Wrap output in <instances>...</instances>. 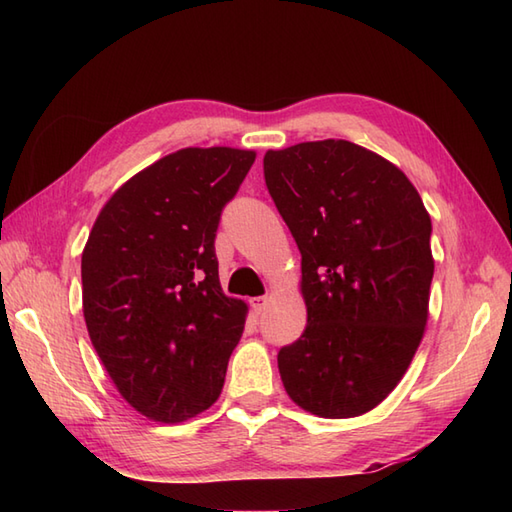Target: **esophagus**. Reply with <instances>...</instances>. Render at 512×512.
Listing matches in <instances>:
<instances>
[{
	"instance_id": "obj_1",
	"label": "esophagus",
	"mask_w": 512,
	"mask_h": 512,
	"mask_svg": "<svg viewBox=\"0 0 512 512\" xmlns=\"http://www.w3.org/2000/svg\"><path fill=\"white\" fill-rule=\"evenodd\" d=\"M266 306H268V299H266V297H255V299H250V308H253V312H255V314H262V312L266 310Z\"/></svg>"
}]
</instances>
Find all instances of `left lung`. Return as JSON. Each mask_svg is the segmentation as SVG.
Instances as JSON below:
<instances>
[{"label": "left lung", "mask_w": 512, "mask_h": 512, "mask_svg": "<svg viewBox=\"0 0 512 512\" xmlns=\"http://www.w3.org/2000/svg\"><path fill=\"white\" fill-rule=\"evenodd\" d=\"M264 178L301 253L308 325L277 354L288 396L354 418L405 376L429 317L431 217L396 165L350 140L266 151Z\"/></svg>", "instance_id": "8db88e82"}]
</instances>
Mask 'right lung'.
I'll return each mask as SVG.
<instances>
[{
	"instance_id": "right-lung-1",
	"label": "right lung",
	"mask_w": 512,
	"mask_h": 512,
	"mask_svg": "<svg viewBox=\"0 0 512 512\" xmlns=\"http://www.w3.org/2000/svg\"><path fill=\"white\" fill-rule=\"evenodd\" d=\"M255 151L187 147L118 189L81 257L83 317L121 396L182 422L220 398L246 303L226 297L215 233Z\"/></svg>"
}]
</instances>
